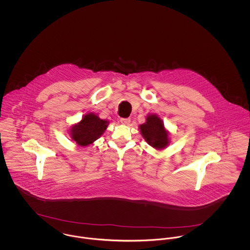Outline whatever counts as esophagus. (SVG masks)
Wrapping results in <instances>:
<instances>
[{
    "label": "esophagus",
    "instance_id": "esophagus-1",
    "mask_svg": "<svg viewBox=\"0 0 250 250\" xmlns=\"http://www.w3.org/2000/svg\"><path fill=\"white\" fill-rule=\"evenodd\" d=\"M120 122L123 124V125H128L130 123V119L129 118H121Z\"/></svg>",
    "mask_w": 250,
    "mask_h": 250
}]
</instances>
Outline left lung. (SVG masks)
Here are the masks:
<instances>
[{
  "mask_svg": "<svg viewBox=\"0 0 250 250\" xmlns=\"http://www.w3.org/2000/svg\"><path fill=\"white\" fill-rule=\"evenodd\" d=\"M145 142L155 150L162 151L169 145L170 136L162 119L155 113H149L146 121L139 126Z\"/></svg>",
  "mask_w": 250,
  "mask_h": 250,
  "instance_id": "1",
  "label": "left lung"
}]
</instances>
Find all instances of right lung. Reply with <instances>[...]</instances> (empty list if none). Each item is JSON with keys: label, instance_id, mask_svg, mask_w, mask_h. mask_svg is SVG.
Returning a JSON list of instances; mask_svg holds the SVG:
<instances>
[{"label": "right lung", "instance_id": "obj_1", "mask_svg": "<svg viewBox=\"0 0 250 250\" xmlns=\"http://www.w3.org/2000/svg\"><path fill=\"white\" fill-rule=\"evenodd\" d=\"M108 121L100 119L97 113L88 112L84 114L79 123L72 125L68 134L79 146L86 147L98 140L107 129Z\"/></svg>", "mask_w": 250, "mask_h": 250}]
</instances>
